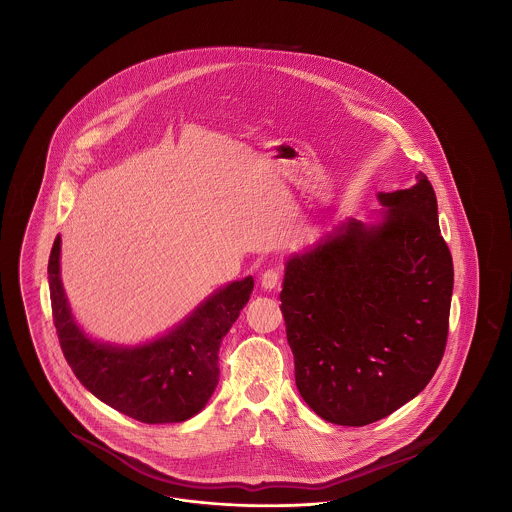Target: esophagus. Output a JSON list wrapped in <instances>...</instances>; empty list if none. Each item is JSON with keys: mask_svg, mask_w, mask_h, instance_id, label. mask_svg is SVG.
I'll use <instances>...</instances> for the list:
<instances>
[{"mask_svg": "<svg viewBox=\"0 0 512 512\" xmlns=\"http://www.w3.org/2000/svg\"><path fill=\"white\" fill-rule=\"evenodd\" d=\"M280 282V270L278 268L270 267L261 274V286L265 290H274Z\"/></svg>", "mask_w": 512, "mask_h": 512, "instance_id": "1", "label": "esophagus"}]
</instances>
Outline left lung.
I'll return each mask as SVG.
<instances>
[{"instance_id": "left-lung-1", "label": "left lung", "mask_w": 512, "mask_h": 512, "mask_svg": "<svg viewBox=\"0 0 512 512\" xmlns=\"http://www.w3.org/2000/svg\"><path fill=\"white\" fill-rule=\"evenodd\" d=\"M378 224L349 219L286 263L280 293L295 384L315 413L366 426L411 401L438 370L453 259L424 172L378 194Z\"/></svg>"}]
</instances>
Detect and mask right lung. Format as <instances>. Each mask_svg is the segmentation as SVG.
Returning <instances> with one entry per match:
<instances>
[{"label": "right lung", "instance_id": "obj_1", "mask_svg": "<svg viewBox=\"0 0 512 512\" xmlns=\"http://www.w3.org/2000/svg\"><path fill=\"white\" fill-rule=\"evenodd\" d=\"M61 238L49 253L53 324L82 386L115 411L146 424L184 422L219 384V349L253 292V278L232 282L203 301L167 336L140 347L92 341L74 322L59 276Z\"/></svg>", "mask_w": 512, "mask_h": 512}]
</instances>
